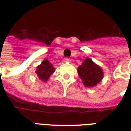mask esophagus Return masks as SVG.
Masks as SVG:
<instances>
[{"label":"esophagus","mask_w":131,"mask_h":131,"mask_svg":"<svg viewBox=\"0 0 131 131\" xmlns=\"http://www.w3.org/2000/svg\"><path fill=\"white\" fill-rule=\"evenodd\" d=\"M64 62H71V59L69 58H64Z\"/></svg>","instance_id":"obj_1"}]
</instances>
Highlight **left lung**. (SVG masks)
Returning a JSON list of instances; mask_svg holds the SVG:
<instances>
[{
	"instance_id": "obj_1",
	"label": "left lung",
	"mask_w": 131,
	"mask_h": 131,
	"mask_svg": "<svg viewBox=\"0 0 131 131\" xmlns=\"http://www.w3.org/2000/svg\"><path fill=\"white\" fill-rule=\"evenodd\" d=\"M78 73L86 87H93L99 83L103 77L101 68L90 58H86L78 67Z\"/></svg>"
}]
</instances>
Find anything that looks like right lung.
Instances as JSON below:
<instances>
[{
	"mask_svg": "<svg viewBox=\"0 0 131 131\" xmlns=\"http://www.w3.org/2000/svg\"><path fill=\"white\" fill-rule=\"evenodd\" d=\"M35 72L39 79L43 82H46L49 76L54 72V68L47 60L45 59L40 65L38 66Z\"/></svg>",
	"mask_w": 131,
	"mask_h": 131,
	"instance_id": "1",
	"label": "right lung"
}]
</instances>
